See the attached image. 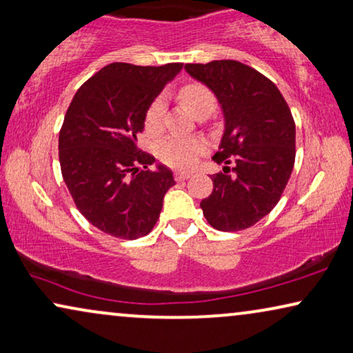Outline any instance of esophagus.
Returning <instances> with one entry per match:
<instances>
[{"label":"esophagus","mask_w":353,"mask_h":353,"mask_svg":"<svg viewBox=\"0 0 353 353\" xmlns=\"http://www.w3.org/2000/svg\"><path fill=\"white\" fill-rule=\"evenodd\" d=\"M190 176H192V172H188V171H176L174 172L176 181H185V179H188Z\"/></svg>","instance_id":"1"}]
</instances>
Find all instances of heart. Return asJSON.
<instances>
[{
	"instance_id": "1",
	"label": "heart",
	"mask_w": 353,
	"mask_h": 353,
	"mask_svg": "<svg viewBox=\"0 0 353 353\" xmlns=\"http://www.w3.org/2000/svg\"><path fill=\"white\" fill-rule=\"evenodd\" d=\"M179 101L196 118H205L216 110V96L201 83H188L179 89ZM163 99H153L145 112L143 126L148 134H157L161 128ZM205 150V142L196 137L168 136L158 142L157 155L168 166L190 168L200 153Z\"/></svg>"
}]
</instances>
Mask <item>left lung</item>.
<instances>
[{"label": "left lung", "mask_w": 353, "mask_h": 353, "mask_svg": "<svg viewBox=\"0 0 353 353\" xmlns=\"http://www.w3.org/2000/svg\"><path fill=\"white\" fill-rule=\"evenodd\" d=\"M190 77L214 92L224 113L212 193L200 203L217 230L238 232L276 206L296 158V125L285 97L269 78L236 61L187 63Z\"/></svg>", "instance_id": "left-lung-1"}]
</instances>
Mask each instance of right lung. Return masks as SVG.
Wrapping results in <instances>:
<instances>
[{
    "instance_id": "add662e5",
    "label": "right lung",
    "mask_w": 353,
    "mask_h": 353,
    "mask_svg": "<svg viewBox=\"0 0 353 353\" xmlns=\"http://www.w3.org/2000/svg\"><path fill=\"white\" fill-rule=\"evenodd\" d=\"M183 63L113 62L78 89L59 132L62 177L79 212L108 235L136 240L155 227L172 171L137 148L150 102ZM143 168H141L140 166Z\"/></svg>"
}]
</instances>
